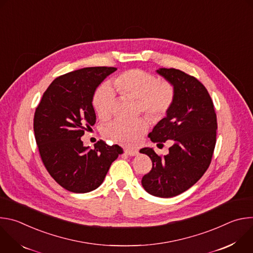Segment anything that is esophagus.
I'll list each match as a JSON object with an SVG mask.
<instances>
[{
	"mask_svg": "<svg viewBox=\"0 0 253 253\" xmlns=\"http://www.w3.org/2000/svg\"><path fill=\"white\" fill-rule=\"evenodd\" d=\"M125 154H127L129 156H136L138 154V151L135 149H126Z\"/></svg>",
	"mask_w": 253,
	"mask_h": 253,
	"instance_id": "34e87169",
	"label": "esophagus"
}]
</instances>
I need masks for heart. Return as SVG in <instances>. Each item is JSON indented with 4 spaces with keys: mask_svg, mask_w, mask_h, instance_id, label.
<instances>
[{
    "mask_svg": "<svg viewBox=\"0 0 253 253\" xmlns=\"http://www.w3.org/2000/svg\"><path fill=\"white\" fill-rule=\"evenodd\" d=\"M115 90L122 96L137 100V110L145 114L150 121L156 122L163 118L173 105L175 98L174 86L141 69H131L117 75L112 80ZM94 109L102 120L113 114L116 95L108 84L99 86L92 99ZM146 119L139 118L133 122L113 121L104 129L106 137L123 145H134L148 130Z\"/></svg>",
    "mask_w": 253,
    "mask_h": 253,
    "instance_id": "obj_1",
    "label": "heart"
}]
</instances>
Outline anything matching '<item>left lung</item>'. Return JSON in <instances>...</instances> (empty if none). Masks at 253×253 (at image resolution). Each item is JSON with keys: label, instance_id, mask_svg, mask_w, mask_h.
<instances>
[{"label": "left lung", "instance_id": "left-lung-1", "mask_svg": "<svg viewBox=\"0 0 253 253\" xmlns=\"http://www.w3.org/2000/svg\"><path fill=\"white\" fill-rule=\"evenodd\" d=\"M157 73L174 86L175 98L167 116L148 136L158 144L171 140L173 145L165 156L152 148L140 150L152 161V169L142 178V186L151 195L169 198L189 189L208 169L217 119L207 89L195 77L174 68H161Z\"/></svg>", "mask_w": 253, "mask_h": 253}]
</instances>
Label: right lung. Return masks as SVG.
<instances>
[{
  "label": "right lung",
  "mask_w": 253,
  "mask_h": 253,
  "mask_svg": "<svg viewBox=\"0 0 253 253\" xmlns=\"http://www.w3.org/2000/svg\"><path fill=\"white\" fill-rule=\"evenodd\" d=\"M115 67H88L57 77L36 108L34 132L41 159L55 181L68 191L86 193L99 187L122 149L100 140L94 149L81 137L96 122L92 99Z\"/></svg>",
  "instance_id": "obj_1"
}]
</instances>
